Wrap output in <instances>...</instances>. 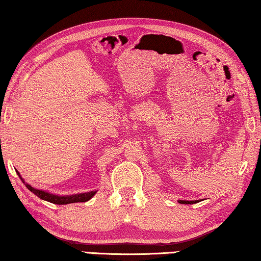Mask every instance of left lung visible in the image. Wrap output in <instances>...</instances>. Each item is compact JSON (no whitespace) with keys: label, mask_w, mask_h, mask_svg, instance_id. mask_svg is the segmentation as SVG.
<instances>
[{"label":"left lung","mask_w":261,"mask_h":261,"mask_svg":"<svg viewBox=\"0 0 261 261\" xmlns=\"http://www.w3.org/2000/svg\"><path fill=\"white\" fill-rule=\"evenodd\" d=\"M179 201L180 204H194V203H198V200H191V201H189V200H178Z\"/></svg>","instance_id":"obj_1"}]
</instances>
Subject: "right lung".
<instances>
[{
  "instance_id": "add662e5",
  "label": "right lung",
  "mask_w": 261,
  "mask_h": 261,
  "mask_svg": "<svg viewBox=\"0 0 261 261\" xmlns=\"http://www.w3.org/2000/svg\"><path fill=\"white\" fill-rule=\"evenodd\" d=\"M16 173L18 174V177L21 178V180L24 182V185L27 186V189L30 190L31 192L40 198L42 200L49 201V203L53 204H57V205H65V204H72V203H84V201L90 200L91 198L95 196L97 193V190L95 191H89V192H83V193H76V194H69V196H61V194H55L51 193L49 191H44V190H40V189H35L28 184L23 178L21 177L18 171L16 170Z\"/></svg>"
}]
</instances>
